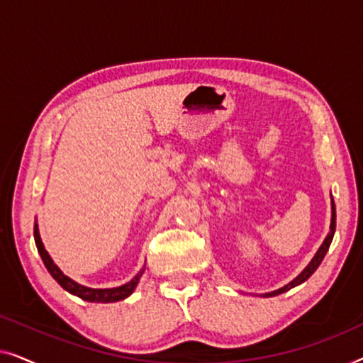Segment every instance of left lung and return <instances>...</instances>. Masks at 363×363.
<instances>
[{
    "instance_id": "1",
    "label": "left lung",
    "mask_w": 363,
    "mask_h": 363,
    "mask_svg": "<svg viewBox=\"0 0 363 363\" xmlns=\"http://www.w3.org/2000/svg\"><path fill=\"white\" fill-rule=\"evenodd\" d=\"M334 233H335V205H334V200H332V221H330V233H329V235H327L325 241L322 242V246L319 247V251L315 252V256L312 257V261L309 262V266H307L306 269L302 271L301 274L297 276L294 281L289 282V284L284 286V287H281V289H277V291H274V292H269V294H266V296H277V294H282V292L289 291V289H292V287L299 286V284H302V282H304V281L309 279V277H311L312 274H314V271L317 269V267H319V264L322 262V259H324L325 252L329 251V246H330V242H332V238H334Z\"/></svg>"
}]
</instances>
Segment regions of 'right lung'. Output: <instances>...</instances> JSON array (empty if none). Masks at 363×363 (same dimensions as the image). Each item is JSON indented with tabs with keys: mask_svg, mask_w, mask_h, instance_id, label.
<instances>
[{
	"mask_svg": "<svg viewBox=\"0 0 363 363\" xmlns=\"http://www.w3.org/2000/svg\"><path fill=\"white\" fill-rule=\"evenodd\" d=\"M34 241H36L38 251H39V255H41L44 266L48 267V271L51 272V276L54 277V279H56L67 292H71V294L81 297V299L89 301V302H116V301L125 299V297L130 296L133 289H135V286L138 284V279H140L143 271H145V267H143V269L138 272V274L133 277L130 282H127V284H123L121 287H113V289H91V287L81 286V284H77V282H74L72 279H69V277L64 276V272L59 269L56 264H54L51 256H49L48 251L44 250L41 238H39L38 226H34Z\"/></svg>",
	"mask_w": 363,
	"mask_h": 363,
	"instance_id": "add662e5",
	"label": "right lung"
}]
</instances>
